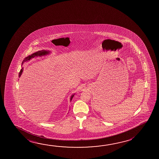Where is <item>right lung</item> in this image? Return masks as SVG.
Masks as SVG:
<instances>
[{
    "mask_svg": "<svg viewBox=\"0 0 159 159\" xmlns=\"http://www.w3.org/2000/svg\"><path fill=\"white\" fill-rule=\"evenodd\" d=\"M49 53L50 51H49V50H40V51L34 52L33 54H32L30 55H29L28 57H25V58L24 59L23 61L22 64H23V63H24V62H25V61H29V60H30L31 59H33V58H34V57H42V56H44V55L49 54ZM23 68H22L21 70H20V71L19 74V77H20V76H21V74H22L23 71ZM74 95H75V94H73V95H72L71 96L70 101H71V100L73 99V98L74 97Z\"/></svg>",
    "mask_w": 159,
    "mask_h": 159,
    "instance_id": "obj_1",
    "label": "right lung"
}]
</instances>
